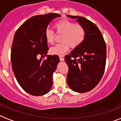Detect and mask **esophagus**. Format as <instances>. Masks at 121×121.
Masks as SVG:
<instances>
[{
	"mask_svg": "<svg viewBox=\"0 0 121 121\" xmlns=\"http://www.w3.org/2000/svg\"><path fill=\"white\" fill-rule=\"evenodd\" d=\"M60 61H63L65 60L64 58L62 56H60Z\"/></svg>",
	"mask_w": 121,
	"mask_h": 121,
	"instance_id": "obj_1",
	"label": "esophagus"
}]
</instances>
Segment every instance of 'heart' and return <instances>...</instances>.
<instances>
[{
    "instance_id": "1",
    "label": "heart",
    "mask_w": 121,
    "mask_h": 121,
    "mask_svg": "<svg viewBox=\"0 0 121 121\" xmlns=\"http://www.w3.org/2000/svg\"><path fill=\"white\" fill-rule=\"evenodd\" d=\"M57 33L63 34L61 41L63 42L50 48V52L53 55H62L68 51L69 45L72 48H75L80 45L84 41L86 31L83 26L75 24L67 19L58 21L55 24ZM46 40L49 44L53 43L55 41V32L50 29L45 31Z\"/></svg>"
}]
</instances>
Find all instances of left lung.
Returning <instances> with one entry per match:
<instances>
[{"mask_svg":"<svg viewBox=\"0 0 121 121\" xmlns=\"http://www.w3.org/2000/svg\"><path fill=\"white\" fill-rule=\"evenodd\" d=\"M76 21L85 29V38L75 48L65 60L68 66L66 82L72 90L85 93L95 88L99 83L105 71L106 45L97 26L80 16L67 15Z\"/></svg>","mask_w":121,"mask_h":121,"instance_id":"8db88e82","label":"left lung"}]
</instances>
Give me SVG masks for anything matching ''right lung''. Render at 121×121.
<instances>
[{
  "label": "right lung",
  "mask_w": 121,
  "mask_h": 121,
  "mask_svg": "<svg viewBox=\"0 0 121 121\" xmlns=\"http://www.w3.org/2000/svg\"><path fill=\"white\" fill-rule=\"evenodd\" d=\"M61 17L56 13L35 16L24 22L16 31L11 48L12 70L16 80L28 94L43 95L53 85V73L60 61L58 55L46 56L49 48L46 40V29L49 22Z\"/></svg>",
  "instance_id": "right-lung-1"
}]
</instances>
